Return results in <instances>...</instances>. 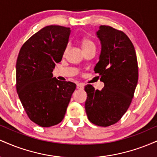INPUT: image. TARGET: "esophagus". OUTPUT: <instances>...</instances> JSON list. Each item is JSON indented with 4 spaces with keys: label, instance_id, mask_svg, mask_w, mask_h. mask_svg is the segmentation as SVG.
Listing matches in <instances>:
<instances>
[{
    "label": "esophagus",
    "instance_id": "34e87169",
    "mask_svg": "<svg viewBox=\"0 0 157 157\" xmlns=\"http://www.w3.org/2000/svg\"><path fill=\"white\" fill-rule=\"evenodd\" d=\"M77 89H80V90L83 89H84V84H82V83L77 84Z\"/></svg>",
    "mask_w": 157,
    "mask_h": 157
}]
</instances>
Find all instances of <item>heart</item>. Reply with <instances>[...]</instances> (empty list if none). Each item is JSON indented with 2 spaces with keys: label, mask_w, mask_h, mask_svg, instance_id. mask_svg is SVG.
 <instances>
[{
  "label": "heart",
  "mask_w": 157,
  "mask_h": 157,
  "mask_svg": "<svg viewBox=\"0 0 157 157\" xmlns=\"http://www.w3.org/2000/svg\"><path fill=\"white\" fill-rule=\"evenodd\" d=\"M82 49H83V51H86V50L91 49V48H96V45H95L94 42L92 40L86 37V38L82 39ZM68 45H67V46L65 47L64 54L66 53V52L68 51Z\"/></svg>",
  "instance_id": "obj_1"
}]
</instances>
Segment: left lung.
I'll use <instances>...</instances> for the list:
<instances>
[{"label": "left lung", "instance_id": "1", "mask_svg": "<svg viewBox=\"0 0 157 157\" xmlns=\"http://www.w3.org/2000/svg\"><path fill=\"white\" fill-rule=\"evenodd\" d=\"M100 60L94 71L104 82L101 91L87 85L85 109L89 121L107 127L117 122L130 106L138 82V63L134 45L122 31L100 26Z\"/></svg>", "mask_w": 157, "mask_h": 157}]
</instances>
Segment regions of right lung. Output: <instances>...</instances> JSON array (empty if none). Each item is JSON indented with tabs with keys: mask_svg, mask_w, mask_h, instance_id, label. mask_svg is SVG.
<instances>
[{
	"mask_svg": "<svg viewBox=\"0 0 157 157\" xmlns=\"http://www.w3.org/2000/svg\"><path fill=\"white\" fill-rule=\"evenodd\" d=\"M70 28L48 26L34 34L20 50L16 63V89L29 118L41 127L63 120L76 84L52 77L67 46Z\"/></svg>",
	"mask_w": 157,
	"mask_h": 157,
	"instance_id": "add662e5",
	"label": "right lung"
}]
</instances>
